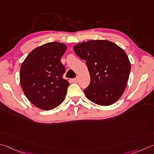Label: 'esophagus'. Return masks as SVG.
Instances as JSON below:
<instances>
[{"label": "esophagus", "instance_id": "1", "mask_svg": "<svg viewBox=\"0 0 154 154\" xmlns=\"http://www.w3.org/2000/svg\"><path fill=\"white\" fill-rule=\"evenodd\" d=\"M71 81L73 83H77L78 81V77H76V78H74V79H71Z\"/></svg>", "mask_w": 154, "mask_h": 154}]
</instances>
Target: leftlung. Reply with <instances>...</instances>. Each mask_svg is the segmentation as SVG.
Masks as SVG:
<instances>
[{
    "instance_id": "left-lung-1",
    "label": "left lung",
    "mask_w": 154,
    "mask_h": 154,
    "mask_svg": "<svg viewBox=\"0 0 154 154\" xmlns=\"http://www.w3.org/2000/svg\"><path fill=\"white\" fill-rule=\"evenodd\" d=\"M86 64L91 78L84 89L87 99L99 105L115 103L124 92L131 65L124 50L107 40H91L73 47Z\"/></svg>"
}]
</instances>
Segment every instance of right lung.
<instances>
[{"label": "right lung", "instance_id": "obj_1", "mask_svg": "<svg viewBox=\"0 0 154 154\" xmlns=\"http://www.w3.org/2000/svg\"><path fill=\"white\" fill-rule=\"evenodd\" d=\"M67 46L51 42L32 50L23 61L20 81L27 99L38 108L53 109L64 100L69 83L61 59Z\"/></svg>", "mask_w": 154, "mask_h": 154}]
</instances>
